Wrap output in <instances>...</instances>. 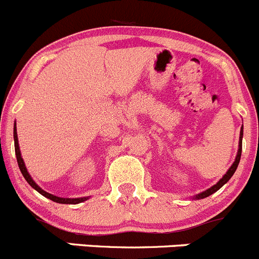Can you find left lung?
Wrapping results in <instances>:
<instances>
[{
	"instance_id": "1",
	"label": "left lung",
	"mask_w": 259,
	"mask_h": 259,
	"mask_svg": "<svg viewBox=\"0 0 259 259\" xmlns=\"http://www.w3.org/2000/svg\"><path fill=\"white\" fill-rule=\"evenodd\" d=\"M242 141H243V127L240 128V136H239V149H238V154H236V157L235 160H234L233 165H231L230 168H229V170L226 171V174H224L223 178L220 179V181L218 182L216 184H213L212 187H210L208 189H206V191L201 192V193L196 194V196L193 197V199H202V198H206V197L211 196L212 193H215L216 191H219V189L221 188V187L224 186L225 183H228L229 179L233 177V174L235 173L236 168H238L239 165V161H240V156H242Z\"/></svg>"
}]
</instances>
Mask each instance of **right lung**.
<instances>
[{
  "mask_svg": "<svg viewBox=\"0 0 259 259\" xmlns=\"http://www.w3.org/2000/svg\"><path fill=\"white\" fill-rule=\"evenodd\" d=\"M14 141H15V154H16L17 164H19V168H20L21 174L24 176L25 181L28 182V183L30 184V186L33 187L34 189H35V191H38L39 193L41 194V196H44V197H47V198L52 199L53 202H57V203H65V205H68V203H70V205H77V203H80V202H83V201H86V199H89V197H80V198H62V197L54 196V194H51V193H48V192L44 191V189H41L40 187H39L38 184H36L35 182L33 181L31 176L29 174L28 169H26L25 162H24V160H23V156H21L20 147H19V140H17L16 122H15V127H14Z\"/></svg>",
  "mask_w": 259,
  "mask_h": 259,
  "instance_id": "obj_1",
  "label": "right lung"
}]
</instances>
